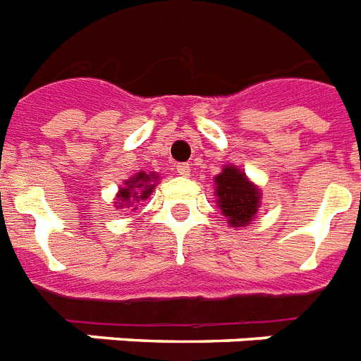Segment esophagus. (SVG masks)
<instances>
[{
    "instance_id": "1",
    "label": "esophagus",
    "mask_w": 361,
    "mask_h": 361,
    "mask_svg": "<svg viewBox=\"0 0 361 361\" xmlns=\"http://www.w3.org/2000/svg\"><path fill=\"white\" fill-rule=\"evenodd\" d=\"M175 169L180 177H190V164H177Z\"/></svg>"
}]
</instances>
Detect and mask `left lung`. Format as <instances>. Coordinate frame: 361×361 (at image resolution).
<instances>
[{"mask_svg":"<svg viewBox=\"0 0 361 361\" xmlns=\"http://www.w3.org/2000/svg\"><path fill=\"white\" fill-rule=\"evenodd\" d=\"M216 204L231 227H247L261 207V188L236 166H224L214 177Z\"/></svg>","mask_w":361,"mask_h":361,"instance_id":"left-lung-1","label":"left lung"}]
</instances>
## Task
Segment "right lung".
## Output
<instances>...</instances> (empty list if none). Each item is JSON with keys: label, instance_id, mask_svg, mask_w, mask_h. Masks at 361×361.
Instances as JSON below:
<instances>
[{"label": "right lung", "instance_id": "1", "mask_svg": "<svg viewBox=\"0 0 361 361\" xmlns=\"http://www.w3.org/2000/svg\"><path fill=\"white\" fill-rule=\"evenodd\" d=\"M160 177H158V173L151 171H140L132 175L130 178H126L123 186H119L117 190V194H115V209H130L135 210V207L140 203V201H145L149 195L154 192V186L158 184Z\"/></svg>", "mask_w": 361, "mask_h": 361}]
</instances>
